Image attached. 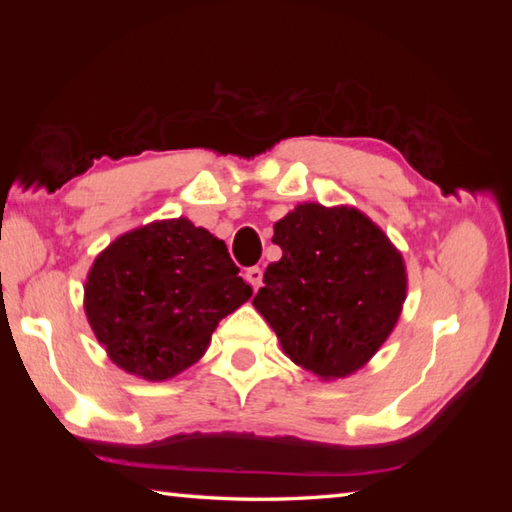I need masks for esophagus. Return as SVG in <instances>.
<instances>
[{
  "instance_id": "esophagus-1",
  "label": "esophagus",
  "mask_w": 512,
  "mask_h": 512,
  "mask_svg": "<svg viewBox=\"0 0 512 512\" xmlns=\"http://www.w3.org/2000/svg\"><path fill=\"white\" fill-rule=\"evenodd\" d=\"M246 280L253 284V289L257 291L259 287H262V280H264V271L259 266H250L246 271Z\"/></svg>"
}]
</instances>
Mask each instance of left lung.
Segmentation results:
<instances>
[{
    "label": "left lung",
    "mask_w": 512,
    "mask_h": 512,
    "mask_svg": "<svg viewBox=\"0 0 512 512\" xmlns=\"http://www.w3.org/2000/svg\"><path fill=\"white\" fill-rule=\"evenodd\" d=\"M282 259L253 305L293 363L345 377L388 339L406 298L402 255L354 207L298 205L275 223Z\"/></svg>",
    "instance_id": "1"
}]
</instances>
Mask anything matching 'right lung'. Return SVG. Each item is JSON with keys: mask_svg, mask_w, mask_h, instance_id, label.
Listing matches in <instances>:
<instances>
[{"mask_svg": "<svg viewBox=\"0 0 512 512\" xmlns=\"http://www.w3.org/2000/svg\"><path fill=\"white\" fill-rule=\"evenodd\" d=\"M250 296L223 241L173 219L103 250L85 284V314L119 368L162 381L201 359L219 320Z\"/></svg>", "mask_w": 512, "mask_h": 512, "instance_id": "1", "label": "right lung"}]
</instances>
